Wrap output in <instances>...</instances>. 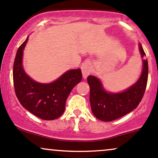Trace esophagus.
Returning <instances> with one entry per match:
<instances>
[{
    "label": "esophagus",
    "instance_id": "esophagus-1",
    "mask_svg": "<svg viewBox=\"0 0 158 158\" xmlns=\"http://www.w3.org/2000/svg\"><path fill=\"white\" fill-rule=\"evenodd\" d=\"M81 70H82L83 77L84 78H86L89 74L91 73V65H90L89 63L86 62L81 65Z\"/></svg>",
    "mask_w": 158,
    "mask_h": 158
}]
</instances>
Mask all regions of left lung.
I'll return each mask as SVG.
<instances>
[{"label": "left lung", "mask_w": 158, "mask_h": 158, "mask_svg": "<svg viewBox=\"0 0 158 158\" xmlns=\"http://www.w3.org/2000/svg\"><path fill=\"white\" fill-rule=\"evenodd\" d=\"M139 49L142 58L146 55L141 44ZM142 74L136 84L119 93H110L103 88L100 80L93 75L87 77L90 87L89 102L94 116L104 122H110L134 110L139 105L146 91L148 81V60H143Z\"/></svg>", "instance_id": "8db88e82"}]
</instances>
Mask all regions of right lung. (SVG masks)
<instances>
[{
  "mask_svg": "<svg viewBox=\"0 0 158 158\" xmlns=\"http://www.w3.org/2000/svg\"><path fill=\"white\" fill-rule=\"evenodd\" d=\"M27 40L18 49L13 65V84L21 104L44 120L59 118L65 110V102L72 89L82 80L81 70L72 69L51 84H40L27 75L22 67L23 50Z\"/></svg>",
  "mask_w": 158,
  "mask_h": 158,
  "instance_id": "obj_1",
  "label": "right lung"
}]
</instances>
